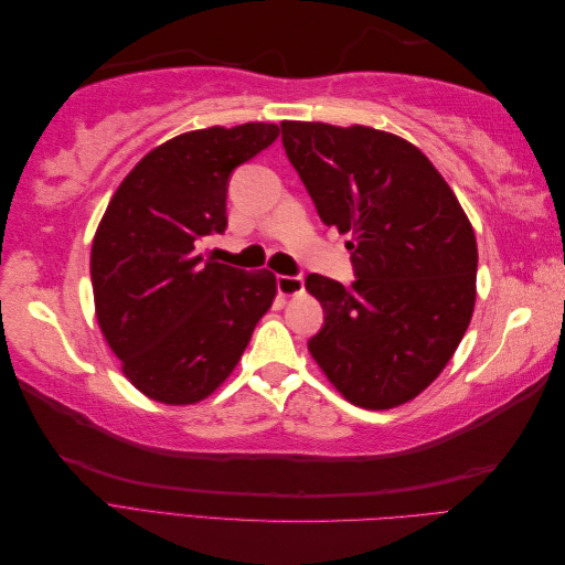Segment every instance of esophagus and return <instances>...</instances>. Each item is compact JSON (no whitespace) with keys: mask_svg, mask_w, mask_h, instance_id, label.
<instances>
[{"mask_svg":"<svg viewBox=\"0 0 565 565\" xmlns=\"http://www.w3.org/2000/svg\"><path fill=\"white\" fill-rule=\"evenodd\" d=\"M278 292L282 297H297L303 292V278L301 276H278Z\"/></svg>","mask_w":565,"mask_h":565,"instance_id":"esophagus-1","label":"esophagus"}]
</instances>
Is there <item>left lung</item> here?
<instances>
[{"mask_svg": "<svg viewBox=\"0 0 565 565\" xmlns=\"http://www.w3.org/2000/svg\"><path fill=\"white\" fill-rule=\"evenodd\" d=\"M282 146L320 218L349 233L355 280L318 273L313 361L349 403L398 407L450 363L476 303L471 221L431 160L396 134L285 119Z\"/></svg>", "mask_w": 565, "mask_h": 565, "instance_id": "obj_1", "label": "left lung"}]
</instances>
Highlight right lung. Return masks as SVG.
I'll list each match as a JSON object with an SVG mask.
<instances>
[{"instance_id": "obj_1", "label": "right lung", "mask_w": 565, "mask_h": 565, "mask_svg": "<svg viewBox=\"0 0 565 565\" xmlns=\"http://www.w3.org/2000/svg\"><path fill=\"white\" fill-rule=\"evenodd\" d=\"M247 122L185 131L152 148L119 183L92 245L98 328L143 396L200 403L228 380L278 292L270 270L207 259L226 231L228 177L278 139Z\"/></svg>"}]
</instances>
